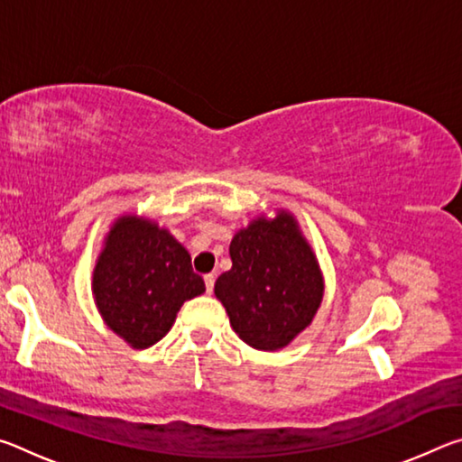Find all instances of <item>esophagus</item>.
<instances>
[{"mask_svg": "<svg viewBox=\"0 0 462 462\" xmlns=\"http://www.w3.org/2000/svg\"><path fill=\"white\" fill-rule=\"evenodd\" d=\"M203 281H206V291L212 293L214 291V283H216V277L212 275V273H208L206 277H203Z\"/></svg>", "mask_w": 462, "mask_h": 462, "instance_id": "esophagus-1", "label": "esophagus"}]
</instances>
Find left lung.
I'll return each instance as SVG.
<instances>
[{"label": "left lung", "mask_w": 462, "mask_h": 462, "mask_svg": "<svg viewBox=\"0 0 462 462\" xmlns=\"http://www.w3.org/2000/svg\"><path fill=\"white\" fill-rule=\"evenodd\" d=\"M232 269L216 281V297L248 346L277 350L310 326L324 283L316 256L289 214L259 217L230 242Z\"/></svg>", "instance_id": "8db88e82"}]
</instances>
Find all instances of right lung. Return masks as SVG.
<instances>
[{
  "label": "right lung",
  "instance_id": "obj_1",
  "mask_svg": "<svg viewBox=\"0 0 462 462\" xmlns=\"http://www.w3.org/2000/svg\"><path fill=\"white\" fill-rule=\"evenodd\" d=\"M206 291L191 256L167 230L124 216L93 271V295L106 324L134 348H148L173 326L183 301Z\"/></svg>",
  "mask_w": 462,
  "mask_h": 462
}]
</instances>
